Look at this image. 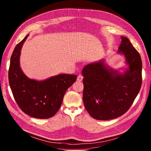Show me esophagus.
<instances>
[{"label": "esophagus", "instance_id": "1", "mask_svg": "<svg viewBox=\"0 0 151 151\" xmlns=\"http://www.w3.org/2000/svg\"><path fill=\"white\" fill-rule=\"evenodd\" d=\"M83 76L82 75H79L78 77H77V80L78 81H83Z\"/></svg>", "mask_w": 151, "mask_h": 151}]
</instances>
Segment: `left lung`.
Wrapping results in <instances>:
<instances>
[{"mask_svg":"<svg viewBox=\"0 0 151 151\" xmlns=\"http://www.w3.org/2000/svg\"><path fill=\"white\" fill-rule=\"evenodd\" d=\"M121 39L117 53L124 57L127 68L114 69L102 59L86 65L82 70L84 104L96 120H108L123 115L141 88L140 55L127 37Z\"/></svg>","mask_w":151,"mask_h":151,"instance_id":"1","label":"left lung"}]
</instances>
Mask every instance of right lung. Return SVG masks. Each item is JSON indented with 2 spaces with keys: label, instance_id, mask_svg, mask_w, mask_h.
<instances>
[{
  "label": "right lung",
  "instance_id": "add662e5",
  "mask_svg": "<svg viewBox=\"0 0 151 151\" xmlns=\"http://www.w3.org/2000/svg\"><path fill=\"white\" fill-rule=\"evenodd\" d=\"M28 36L26 35L14 50L9 81L14 98L21 110L33 118L46 119L58 111L66 91L75 83L77 76L62 74L41 81L27 77L20 67V56Z\"/></svg>",
  "mask_w": 151,
  "mask_h": 151
}]
</instances>
